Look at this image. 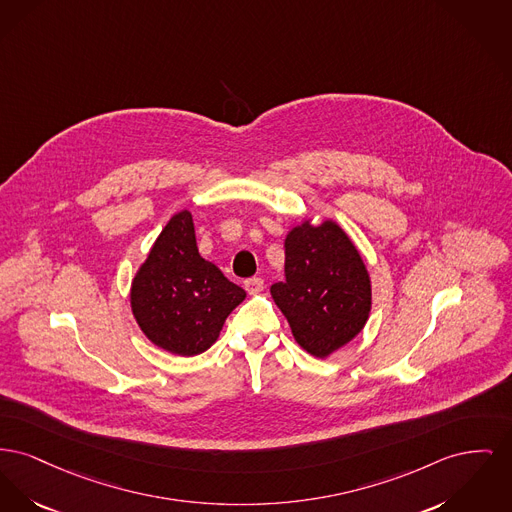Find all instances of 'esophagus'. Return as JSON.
I'll return each instance as SVG.
<instances>
[{
  "label": "esophagus",
  "mask_w": 512,
  "mask_h": 512,
  "mask_svg": "<svg viewBox=\"0 0 512 512\" xmlns=\"http://www.w3.org/2000/svg\"><path fill=\"white\" fill-rule=\"evenodd\" d=\"M245 290H247V294H251V296H257V294H261L263 292V288H265V282H263V278H249V280H245Z\"/></svg>",
  "instance_id": "34e87169"
}]
</instances>
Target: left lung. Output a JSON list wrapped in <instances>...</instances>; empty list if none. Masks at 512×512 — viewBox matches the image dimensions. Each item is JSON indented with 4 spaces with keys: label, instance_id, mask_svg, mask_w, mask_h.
Listing matches in <instances>:
<instances>
[{
    "label": "left lung",
    "instance_id": "1",
    "mask_svg": "<svg viewBox=\"0 0 512 512\" xmlns=\"http://www.w3.org/2000/svg\"><path fill=\"white\" fill-rule=\"evenodd\" d=\"M286 282L272 284L271 296L286 317L294 340L315 358L354 340L371 313V278L356 243L325 218H303L286 240Z\"/></svg>",
    "mask_w": 512,
    "mask_h": 512
}]
</instances>
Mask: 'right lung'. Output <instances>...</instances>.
<instances>
[{
    "instance_id": "obj_1",
    "label": "right lung",
    "mask_w": 512,
    "mask_h": 512,
    "mask_svg": "<svg viewBox=\"0 0 512 512\" xmlns=\"http://www.w3.org/2000/svg\"><path fill=\"white\" fill-rule=\"evenodd\" d=\"M245 290L199 255L193 216L181 211L162 228L129 290L133 317L164 352L197 356L216 342Z\"/></svg>"
}]
</instances>
